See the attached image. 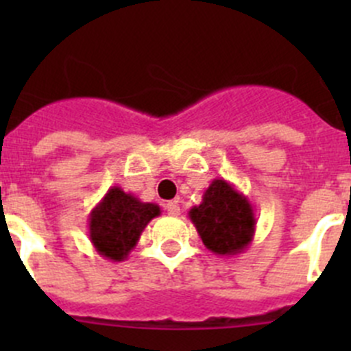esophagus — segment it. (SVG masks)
<instances>
[{
    "label": "esophagus",
    "mask_w": 351,
    "mask_h": 351,
    "mask_svg": "<svg viewBox=\"0 0 351 351\" xmlns=\"http://www.w3.org/2000/svg\"><path fill=\"white\" fill-rule=\"evenodd\" d=\"M165 208L168 212V215H180V205L176 202H168L165 205Z\"/></svg>",
    "instance_id": "1"
}]
</instances>
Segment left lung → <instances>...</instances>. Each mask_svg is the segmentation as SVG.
I'll return each instance as SVG.
<instances>
[{
	"label": "left lung",
	"instance_id": "8db88e82",
	"mask_svg": "<svg viewBox=\"0 0 351 351\" xmlns=\"http://www.w3.org/2000/svg\"><path fill=\"white\" fill-rule=\"evenodd\" d=\"M189 217L205 247L219 256L243 253L253 241L256 229L253 205L247 197L222 178L208 185L200 205L190 208Z\"/></svg>",
	"mask_w": 351,
	"mask_h": 351
}]
</instances>
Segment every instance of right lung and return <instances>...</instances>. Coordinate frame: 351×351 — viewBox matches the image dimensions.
<instances>
[{
    "instance_id": "obj_1",
    "label": "right lung",
    "mask_w": 351,
    "mask_h": 351,
    "mask_svg": "<svg viewBox=\"0 0 351 351\" xmlns=\"http://www.w3.org/2000/svg\"><path fill=\"white\" fill-rule=\"evenodd\" d=\"M159 214L158 204L141 202L120 186H112L90 212V241L107 260L123 261L132 253L146 226Z\"/></svg>"
}]
</instances>
